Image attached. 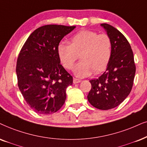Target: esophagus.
<instances>
[{
  "instance_id": "esophagus-1",
  "label": "esophagus",
  "mask_w": 147,
  "mask_h": 147,
  "mask_svg": "<svg viewBox=\"0 0 147 147\" xmlns=\"http://www.w3.org/2000/svg\"><path fill=\"white\" fill-rule=\"evenodd\" d=\"M81 80L80 79H76V78H74L73 79V83H80L81 82Z\"/></svg>"
}]
</instances>
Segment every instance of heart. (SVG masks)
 <instances>
[{"label": "heart", "mask_w": 147, "mask_h": 147, "mask_svg": "<svg viewBox=\"0 0 147 147\" xmlns=\"http://www.w3.org/2000/svg\"><path fill=\"white\" fill-rule=\"evenodd\" d=\"M113 42L108 34L83 30L70 38V44L60 42L57 46V53L61 64L66 69H71L79 58L81 60L73 68L78 77H85L105 71L110 62Z\"/></svg>", "instance_id": "b5f03b06"}]
</instances>
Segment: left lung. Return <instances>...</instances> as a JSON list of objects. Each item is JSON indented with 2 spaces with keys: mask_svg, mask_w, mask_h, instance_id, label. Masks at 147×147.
<instances>
[{
  "mask_svg": "<svg viewBox=\"0 0 147 147\" xmlns=\"http://www.w3.org/2000/svg\"><path fill=\"white\" fill-rule=\"evenodd\" d=\"M101 26L112 40V56L102 75L90 81L92 89L87 100L96 109L109 110L119 105L129 94L136 66L132 49L124 35L109 24Z\"/></svg>",
  "mask_w": 147,
  "mask_h": 147,
  "instance_id": "1",
  "label": "left lung"
}]
</instances>
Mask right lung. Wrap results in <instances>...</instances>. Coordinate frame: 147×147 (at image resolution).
Here are the masks:
<instances>
[{
  "instance_id": "add662e5",
  "label": "right lung",
  "mask_w": 147,
  "mask_h": 147,
  "mask_svg": "<svg viewBox=\"0 0 147 147\" xmlns=\"http://www.w3.org/2000/svg\"><path fill=\"white\" fill-rule=\"evenodd\" d=\"M75 26L45 25L30 35L18 55V84L26 103L34 112L49 115L65 102L66 90L72 77L60 64L57 46Z\"/></svg>"
}]
</instances>
